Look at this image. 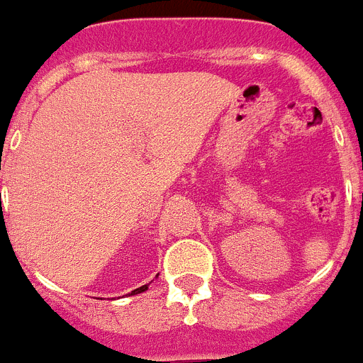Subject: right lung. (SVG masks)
Returning a JSON list of instances; mask_svg holds the SVG:
<instances>
[{"label":"right lung","instance_id":"obj_1","mask_svg":"<svg viewBox=\"0 0 363 363\" xmlns=\"http://www.w3.org/2000/svg\"><path fill=\"white\" fill-rule=\"evenodd\" d=\"M144 291H147V285H143V286H138V289H135L133 292H131V294H140V292H144Z\"/></svg>","mask_w":363,"mask_h":363}]
</instances>
